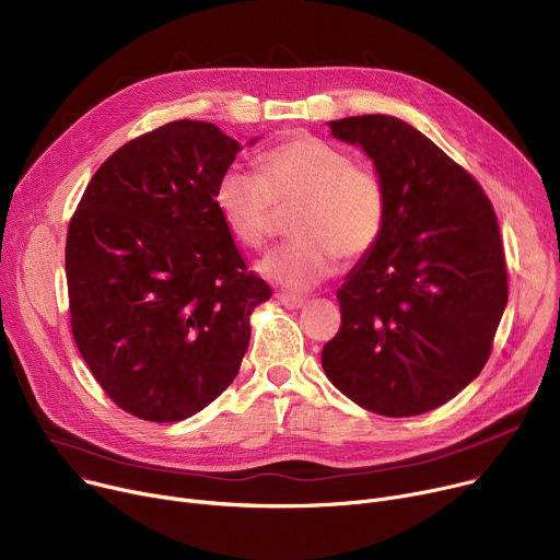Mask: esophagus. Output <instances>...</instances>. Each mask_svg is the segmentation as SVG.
Segmentation results:
<instances>
[{
	"label": "esophagus",
	"mask_w": 560,
	"mask_h": 560,
	"mask_svg": "<svg viewBox=\"0 0 560 560\" xmlns=\"http://www.w3.org/2000/svg\"><path fill=\"white\" fill-rule=\"evenodd\" d=\"M277 301L281 303L283 308L288 311H299L301 306H306V296H299V294H290V292H279Z\"/></svg>",
	"instance_id": "obj_1"
}]
</instances>
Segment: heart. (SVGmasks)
<instances>
[{
    "label": "heart",
    "mask_w": 560,
    "mask_h": 560,
    "mask_svg": "<svg viewBox=\"0 0 560 560\" xmlns=\"http://www.w3.org/2000/svg\"><path fill=\"white\" fill-rule=\"evenodd\" d=\"M214 206L225 230L245 247L268 241L275 206H296L290 221L296 238L257 264L261 277L292 292L326 281L337 257H362L386 223L382 178L315 136H292L270 147L257 159V172L225 170Z\"/></svg>",
    "instance_id": "b5f03b06"
}]
</instances>
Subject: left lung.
Here are the masks:
<instances>
[{
	"label": "left lung",
	"mask_w": 560,
	"mask_h": 560,
	"mask_svg": "<svg viewBox=\"0 0 560 560\" xmlns=\"http://www.w3.org/2000/svg\"><path fill=\"white\" fill-rule=\"evenodd\" d=\"M328 127L373 161L386 223L337 290L341 328L324 346V373L366 411H433L480 375L506 306L495 212L476 178L409 122L373 114Z\"/></svg>",
	"instance_id": "1"
}]
</instances>
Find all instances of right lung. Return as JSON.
<instances>
[{
  "label": "right lung",
  "instance_id": "1",
  "mask_svg": "<svg viewBox=\"0 0 560 560\" xmlns=\"http://www.w3.org/2000/svg\"><path fill=\"white\" fill-rule=\"evenodd\" d=\"M238 151L212 122L159 127L100 165L69 223L73 339L140 420L180 422L212 404L241 369L252 311L272 294L214 206Z\"/></svg>",
  "mask_w": 560,
  "mask_h": 560
}]
</instances>
